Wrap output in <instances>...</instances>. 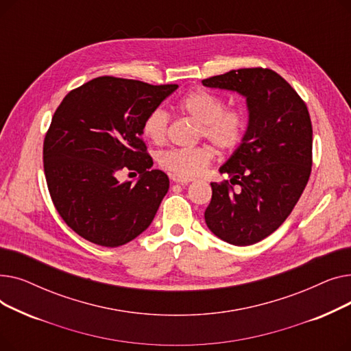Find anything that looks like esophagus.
<instances>
[{"label":"esophagus","instance_id":"34e87169","mask_svg":"<svg viewBox=\"0 0 351 351\" xmlns=\"http://www.w3.org/2000/svg\"><path fill=\"white\" fill-rule=\"evenodd\" d=\"M171 179H172L173 182H176V183H182V185H185V183H189V182L193 180L192 178H180V176H175V175H172Z\"/></svg>","mask_w":351,"mask_h":351}]
</instances>
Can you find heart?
I'll return each mask as SVG.
<instances>
[{
  "instance_id": "obj_1",
  "label": "heart",
  "mask_w": 351,
  "mask_h": 351,
  "mask_svg": "<svg viewBox=\"0 0 351 351\" xmlns=\"http://www.w3.org/2000/svg\"><path fill=\"white\" fill-rule=\"evenodd\" d=\"M179 109L199 123L197 138H206L220 151H233L245 139L247 119L241 108H225V101L208 89L189 92L179 101ZM171 117L162 108L152 109L142 123V132L151 142L162 145L169 134ZM210 146L175 147L158 156L160 168L180 178H193L213 160Z\"/></svg>"
}]
</instances>
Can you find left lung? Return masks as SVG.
<instances>
[{
    "instance_id": "left-lung-1",
    "label": "left lung",
    "mask_w": 351,
    "mask_h": 351,
    "mask_svg": "<svg viewBox=\"0 0 351 351\" xmlns=\"http://www.w3.org/2000/svg\"><path fill=\"white\" fill-rule=\"evenodd\" d=\"M202 84L239 92L247 102L245 139L220 168L230 180L210 183L205 222L222 241L249 246L279 229L307 185L313 163L308 110L269 68L233 69Z\"/></svg>"
}]
</instances>
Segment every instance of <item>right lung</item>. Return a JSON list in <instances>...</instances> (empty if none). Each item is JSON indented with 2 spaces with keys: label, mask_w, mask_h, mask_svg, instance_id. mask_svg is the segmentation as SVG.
Here are the masks:
<instances>
[{
  "label": "right lung",
  "mask_w": 351,
  "mask_h": 351,
  "mask_svg": "<svg viewBox=\"0 0 351 351\" xmlns=\"http://www.w3.org/2000/svg\"><path fill=\"white\" fill-rule=\"evenodd\" d=\"M178 88L98 77L72 89L44 139V172L55 209L86 241L118 247L152 223L169 178L151 169L142 123ZM122 169L141 173L119 182Z\"/></svg>",
  "instance_id": "add662e5"
}]
</instances>
